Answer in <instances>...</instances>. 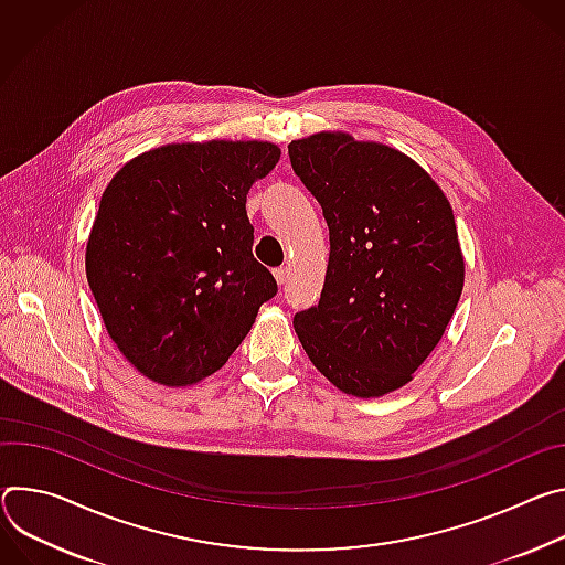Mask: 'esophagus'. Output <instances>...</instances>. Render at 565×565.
<instances>
[{
  "instance_id": "1",
  "label": "esophagus",
  "mask_w": 565,
  "mask_h": 565,
  "mask_svg": "<svg viewBox=\"0 0 565 565\" xmlns=\"http://www.w3.org/2000/svg\"><path fill=\"white\" fill-rule=\"evenodd\" d=\"M274 278H276L278 285H285V282H287V269H285V267L274 269Z\"/></svg>"
}]
</instances>
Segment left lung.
Segmentation results:
<instances>
[{
	"label": "left lung",
	"mask_w": 565,
	"mask_h": 565,
	"mask_svg": "<svg viewBox=\"0 0 565 565\" xmlns=\"http://www.w3.org/2000/svg\"><path fill=\"white\" fill-rule=\"evenodd\" d=\"M289 161L330 228L321 300L296 311V334L343 393L397 391L443 339L462 294L451 204L413 159L382 143L321 132L291 141Z\"/></svg>",
	"instance_id": "8db88e82"
}]
</instances>
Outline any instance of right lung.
I'll return each mask as SVG.
<instances>
[{
	"label": "right lung",
	"mask_w": 565,
	"mask_h": 565,
	"mask_svg": "<svg viewBox=\"0 0 565 565\" xmlns=\"http://www.w3.org/2000/svg\"><path fill=\"white\" fill-rule=\"evenodd\" d=\"M278 159L263 141L174 143L125 163L105 188L87 282L111 341L148 380L209 377L278 294L246 217L248 188Z\"/></svg>",
	"instance_id": "1"
}]
</instances>
